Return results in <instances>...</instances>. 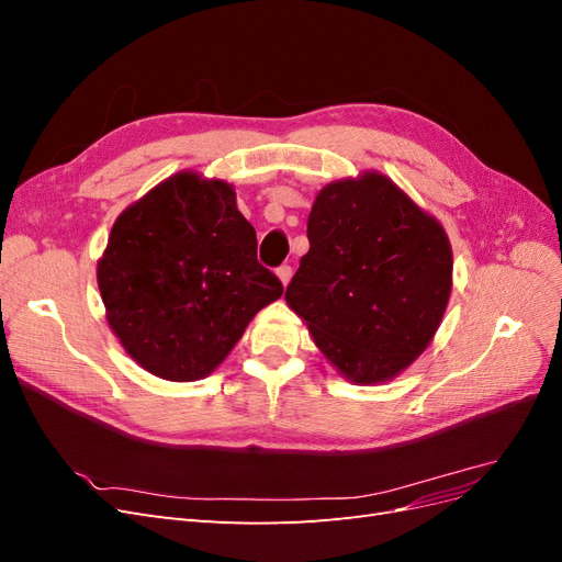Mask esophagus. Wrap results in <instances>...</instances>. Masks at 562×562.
Masks as SVG:
<instances>
[{"label":"esophagus","mask_w":562,"mask_h":562,"mask_svg":"<svg viewBox=\"0 0 562 562\" xmlns=\"http://www.w3.org/2000/svg\"><path fill=\"white\" fill-rule=\"evenodd\" d=\"M277 277L281 279L283 285H288V283H291V279H293V267H291V265H281V267L277 269Z\"/></svg>","instance_id":"obj_1"}]
</instances>
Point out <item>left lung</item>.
<instances>
[{
	"mask_svg": "<svg viewBox=\"0 0 562 562\" xmlns=\"http://www.w3.org/2000/svg\"><path fill=\"white\" fill-rule=\"evenodd\" d=\"M310 250L285 288L316 347L356 384L396 378L429 347L452 291V250L436 217L380 173L318 192Z\"/></svg>",
	"mask_w": 562,
	"mask_h": 562,
	"instance_id": "left-lung-1",
	"label": "left lung"
}]
</instances>
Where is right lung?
Wrapping results in <instances>:
<instances>
[{"label":"right lung","mask_w":562,"mask_h":562,"mask_svg":"<svg viewBox=\"0 0 562 562\" xmlns=\"http://www.w3.org/2000/svg\"><path fill=\"white\" fill-rule=\"evenodd\" d=\"M108 323L135 363L171 382L211 375L283 285L232 184L176 173L135 201L98 260Z\"/></svg>","instance_id":"add662e5"}]
</instances>
